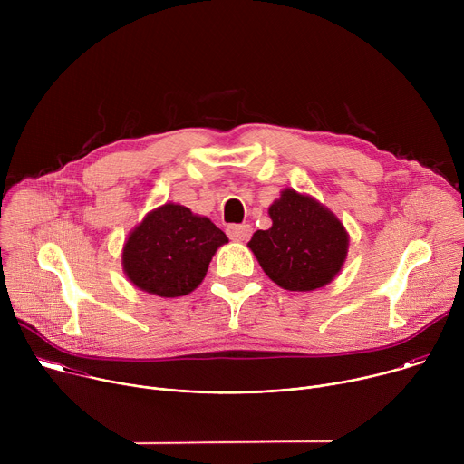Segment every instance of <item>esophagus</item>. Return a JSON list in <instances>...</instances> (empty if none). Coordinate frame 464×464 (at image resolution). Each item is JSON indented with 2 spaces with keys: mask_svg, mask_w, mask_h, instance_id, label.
<instances>
[{
  "mask_svg": "<svg viewBox=\"0 0 464 464\" xmlns=\"http://www.w3.org/2000/svg\"><path fill=\"white\" fill-rule=\"evenodd\" d=\"M251 233H253V229H251V226H247V224H231V226L227 227V235H229V238L235 240V242H244V240H247V238L251 237Z\"/></svg>",
  "mask_w": 464,
  "mask_h": 464,
  "instance_id": "obj_1",
  "label": "esophagus"
}]
</instances>
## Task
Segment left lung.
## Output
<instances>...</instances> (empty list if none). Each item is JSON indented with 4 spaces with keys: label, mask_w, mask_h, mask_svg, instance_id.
<instances>
[{
    "label": "left lung",
    "mask_w": 464,
    "mask_h": 464,
    "mask_svg": "<svg viewBox=\"0 0 464 464\" xmlns=\"http://www.w3.org/2000/svg\"><path fill=\"white\" fill-rule=\"evenodd\" d=\"M268 213L272 227L253 233L247 246L276 285L290 292H310L340 274L349 235L333 211L312 196L285 188Z\"/></svg>",
    "instance_id": "left-lung-1"
}]
</instances>
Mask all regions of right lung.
<instances>
[{"instance_id": "1", "label": "right lung", "mask_w": 464, "mask_h": 464, "mask_svg": "<svg viewBox=\"0 0 464 464\" xmlns=\"http://www.w3.org/2000/svg\"><path fill=\"white\" fill-rule=\"evenodd\" d=\"M227 237L208 217L165 204L128 235L122 270L130 283L160 297H181L204 281L209 262Z\"/></svg>"}]
</instances>
